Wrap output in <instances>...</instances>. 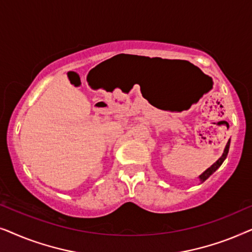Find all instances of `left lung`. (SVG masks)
Returning a JSON list of instances; mask_svg holds the SVG:
<instances>
[{
  "label": "left lung",
  "mask_w": 252,
  "mask_h": 252,
  "mask_svg": "<svg viewBox=\"0 0 252 252\" xmlns=\"http://www.w3.org/2000/svg\"><path fill=\"white\" fill-rule=\"evenodd\" d=\"M229 143H230V141H228V142H227V144H226V148H225V150H223V154H222V156L219 158L218 160L216 161L215 164L212 165L211 167H209L208 170H206L204 173H203L202 175H199V179H201V181L203 182V181H205L206 179H208L210 175H211L213 172H216L217 170H218V168L220 167V165H221L222 163H223V160L226 159V157H227V155H228V150H229Z\"/></svg>",
  "instance_id": "left-lung-1"
}]
</instances>
